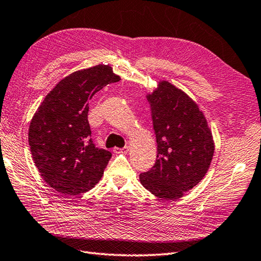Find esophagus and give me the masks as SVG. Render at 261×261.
Returning a JSON list of instances; mask_svg holds the SVG:
<instances>
[{"label": "esophagus", "mask_w": 261, "mask_h": 261, "mask_svg": "<svg viewBox=\"0 0 261 261\" xmlns=\"http://www.w3.org/2000/svg\"><path fill=\"white\" fill-rule=\"evenodd\" d=\"M129 146H124V148H115L113 152L115 153H128L129 152Z\"/></svg>", "instance_id": "esophagus-1"}]
</instances>
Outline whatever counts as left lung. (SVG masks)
I'll list each match as a JSON object with an SVG mask.
<instances>
[{
    "label": "left lung",
    "mask_w": 261,
    "mask_h": 261,
    "mask_svg": "<svg viewBox=\"0 0 261 261\" xmlns=\"http://www.w3.org/2000/svg\"><path fill=\"white\" fill-rule=\"evenodd\" d=\"M145 97L151 105L158 155L154 166L140 174V182L159 198L178 199L210 169L215 151L212 131L194 100L166 80H160Z\"/></svg>",
    "instance_id": "obj_1"
}]
</instances>
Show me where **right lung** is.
I'll list each match as a JSON object with an SVG mask.
<instances>
[{"instance_id":"add662e5","label":"right lung","mask_w":261,"mask_h":261,"mask_svg":"<svg viewBox=\"0 0 261 261\" xmlns=\"http://www.w3.org/2000/svg\"><path fill=\"white\" fill-rule=\"evenodd\" d=\"M119 80L109 65L73 71L37 108L30 123L29 144L39 174L51 189L79 195L101 179L111 153L91 141L88 102L97 91Z\"/></svg>"}]
</instances>
